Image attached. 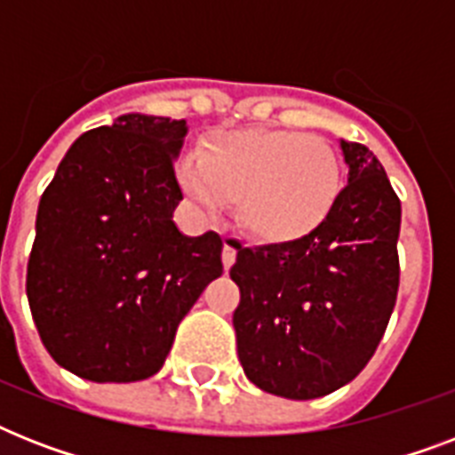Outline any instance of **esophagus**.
Returning a JSON list of instances; mask_svg holds the SVG:
<instances>
[{
	"label": "esophagus",
	"instance_id": "obj_1",
	"mask_svg": "<svg viewBox=\"0 0 455 455\" xmlns=\"http://www.w3.org/2000/svg\"><path fill=\"white\" fill-rule=\"evenodd\" d=\"M221 262L227 269H231L235 262V248H234V241H227L224 243V250H221Z\"/></svg>",
	"mask_w": 455,
	"mask_h": 455
}]
</instances>
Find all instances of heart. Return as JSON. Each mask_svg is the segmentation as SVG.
Instances as JSON below:
<instances>
[{
    "label": "heart",
    "mask_w": 455,
    "mask_h": 455,
    "mask_svg": "<svg viewBox=\"0 0 455 455\" xmlns=\"http://www.w3.org/2000/svg\"><path fill=\"white\" fill-rule=\"evenodd\" d=\"M186 196L207 212L235 203V220L264 243L314 234L342 193V163L323 137L291 130L224 132L179 164Z\"/></svg>",
    "instance_id": "obj_1"
}]
</instances>
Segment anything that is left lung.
<instances>
[{"label": "left lung", "instance_id": "left-lung-1", "mask_svg": "<svg viewBox=\"0 0 455 455\" xmlns=\"http://www.w3.org/2000/svg\"><path fill=\"white\" fill-rule=\"evenodd\" d=\"M349 184L299 241L243 248L231 267L238 359L250 382L316 399L354 380L387 331L399 291L402 203L378 157L342 141Z\"/></svg>", "mask_w": 455, "mask_h": 455}]
</instances>
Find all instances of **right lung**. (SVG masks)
I'll list each match as a JSON object with an SVG mask.
<instances>
[{
  "label": "right lung",
  "mask_w": 455,
  "mask_h": 455,
  "mask_svg": "<svg viewBox=\"0 0 455 455\" xmlns=\"http://www.w3.org/2000/svg\"><path fill=\"white\" fill-rule=\"evenodd\" d=\"M186 120L132 116L84 132L42 193L25 292L52 359L92 382L156 375L181 318L221 276V238L172 221Z\"/></svg>",
  "instance_id": "1"
}]
</instances>
